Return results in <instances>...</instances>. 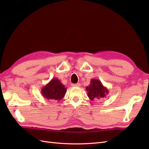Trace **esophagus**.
<instances>
[{
	"label": "esophagus",
	"instance_id": "1",
	"mask_svg": "<svg viewBox=\"0 0 149 149\" xmlns=\"http://www.w3.org/2000/svg\"><path fill=\"white\" fill-rule=\"evenodd\" d=\"M71 86L73 87H79L80 86V83H76V84H72Z\"/></svg>",
	"mask_w": 149,
	"mask_h": 149
}]
</instances>
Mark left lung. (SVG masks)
<instances>
[{"label":"left lung","mask_w":149,"mask_h":149,"mask_svg":"<svg viewBox=\"0 0 149 149\" xmlns=\"http://www.w3.org/2000/svg\"><path fill=\"white\" fill-rule=\"evenodd\" d=\"M86 89L88 92V96L91 101L106 97L109 93L107 88L103 86L100 80L96 79H92L90 84L86 87Z\"/></svg>","instance_id":"left-lung-1"}]
</instances>
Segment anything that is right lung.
Wrapping results in <instances>:
<instances>
[{
    "label": "right lung",
    "instance_id": "obj_1",
    "mask_svg": "<svg viewBox=\"0 0 149 149\" xmlns=\"http://www.w3.org/2000/svg\"><path fill=\"white\" fill-rule=\"evenodd\" d=\"M66 93V88L57 78H53L41 90V93L44 98L57 102L64 97Z\"/></svg>",
    "mask_w": 149,
    "mask_h": 149
}]
</instances>
